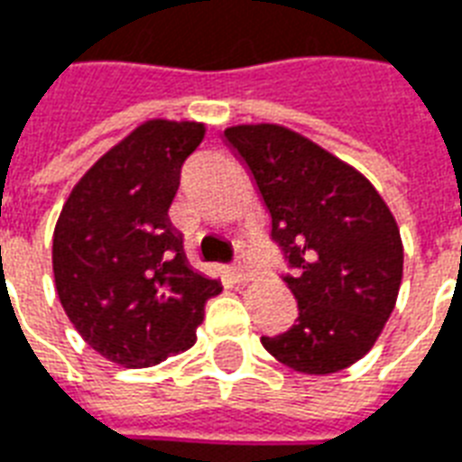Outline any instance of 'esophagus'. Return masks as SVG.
I'll return each instance as SVG.
<instances>
[{
    "label": "esophagus",
    "mask_w": 462,
    "mask_h": 462,
    "mask_svg": "<svg viewBox=\"0 0 462 462\" xmlns=\"http://www.w3.org/2000/svg\"><path fill=\"white\" fill-rule=\"evenodd\" d=\"M231 275H234L236 282H251L253 270H251V265H248V260H245V258L236 260V265H234V270H231Z\"/></svg>",
    "instance_id": "1"
}]
</instances>
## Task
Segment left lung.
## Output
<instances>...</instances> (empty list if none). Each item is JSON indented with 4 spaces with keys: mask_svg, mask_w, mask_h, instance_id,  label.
Here are the masks:
<instances>
[{
    "mask_svg": "<svg viewBox=\"0 0 462 462\" xmlns=\"http://www.w3.org/2000/svg\"><path fill=\"white\" fill-rule=\"evenodd\" d=\"M270 211V234L294 275L297 324L260 343L304 375H331L375 346L400 294L404 245L373 182L280 124L224 131Z\"/></svg>",
    "mask_w": 462,
    "mask_h": 462,
    "instance_id": "8db88e82",
    "label": "left lung"
}]
</instances>
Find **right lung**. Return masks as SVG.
<instances>
[{
    "instance_id": "right-lung-1",
    "label": "right lung",
    "mask_w": 462,
    "mask_h": 462,
    "mask_svg": "<svg viewBox=\"0 0 462 462\" xmlns=\"http://www.w3.org/2000/svg\"><path fill=\"white\" fill-rule=\"evenodd\" d=\"M199 121L151 119L72 187L53 231L60 304L87 346L124 367L192 348L204 304L221 292L194 273L168 209L180 168L204 141Z\"/></svg>"
}]
</instances>
